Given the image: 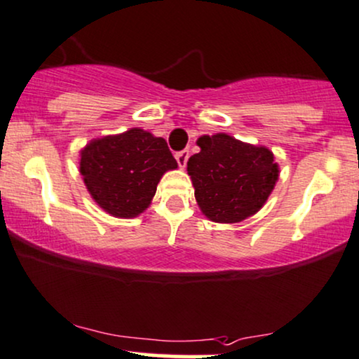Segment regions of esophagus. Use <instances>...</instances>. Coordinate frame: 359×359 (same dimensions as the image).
I'll return each instance as SVG.
<instances>
[{
	"instance_id": "34e87169",
	"label": "esophagus",
	"mask_w": 359,
	"mask_h": 359,
	"mask_svg": "<svg viewBox=\"0 0 359 359\" xmlns=\"http://www.w3.org/2000/svg\"><path fill=\"white\" fill-rule=\"evenodd\" d=\"M175 158L177 162H179L180 167H185L187 165V161H189V150H182V152H177L175 154Z\"/></svg>"
}]
</instances>
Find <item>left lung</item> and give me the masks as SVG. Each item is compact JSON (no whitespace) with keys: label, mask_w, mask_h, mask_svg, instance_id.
I'll return each instance as SVG.
<instances>
[{"label":"left lung","mask_w":359,"mask_h":359,"mask_svg":"<svg viewBox=\"0 0 359 359\" xmlns=\"http://www.w3.org/2000/svg\"><path fill=\"white\" fill-rule=\"evenodd\" d=\"M201 152L187 162L196 201L207 219L234 224L250 217L266 204L279 177L274 155L227 133L202 135Z\"/></svg>","instance_id":"left-lung-1"}]
</instances>
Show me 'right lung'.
Returning a JSON list of instances; mask_svg holds the SVG:
<instances>
[{"label":"right lung","mask_w":359,"mask_h":359,"mask_svg":"<svg viewBox=\"0 0 359 359\" xmlns=\"http://www.w3.org/2000/svg\"><path fill=\"white\" fill-rule=\"evenodd\" d=\"M177 161L162 137L142 128L92 140L80 154V174L93 201L115 217H137Z\"/></svg>","instance_id":"obj_1"}]
</instances>
